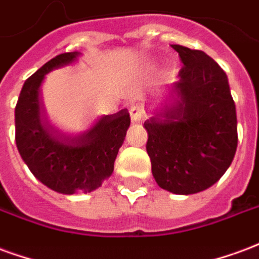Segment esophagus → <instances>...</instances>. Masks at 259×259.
I'll return each instance as SVG.
<instances>
[{
  "label": "esophagus",
  "instance_id": "34e87169",
  "mask_svg": "<svg viewBox=\"0 0 259 259\" xmlns=\"http://www.w3.org/2000/svg\"><path fill=\"white\" fill-rule=\"evenodd\" d=\"M130 116H131V120L134 122L141 121L145 116V111H143L142 106L141 105H132L130 107Z\"/></svg>",
  "mask_w": 259,
  "mask_h": 259
}]
</instances>
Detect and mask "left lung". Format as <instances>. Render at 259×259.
<instances>
[{
    "instance_id": "left-lung-1",
    "label": "left lung",
    "mask_w": 259,
    "mask_h": 259,
    "mask_svg": "<svg viewBox=\"0 0 259 259\" xmlns=\"http://www.w3.org/2000/svg\"><path fill=\"white\" fill-rule=\"evenodd\" d=\"M184 67L175 106L145 121L146 150L160 188L175 194L208 189L229 168L237 148V118L228 77L203 51L172 45Z\"/></svg>"
}]
</instances>
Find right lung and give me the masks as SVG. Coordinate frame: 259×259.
<instances>
[{
	"mask_svg": "<svg viewBox=\"0 0 259 259\" xmlns=\"http://www.w3.org/2000/svg\"><path fill=\"white\" fill-rule=\"evenodd\" d=\"M78 55L66 52L47 62L24 81L15 107V139L23 161L39 182L63 194L92 192L110 177L131 122L124 109L102 117L80 137H70L41 118L38 92L44 75Z\"/></svg>",
	"mask_w": 259,
	"mask_h": 259,
	"instance_id": "1",
	"label": "right lung"
}]
</instances>
